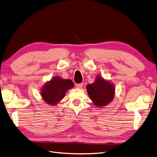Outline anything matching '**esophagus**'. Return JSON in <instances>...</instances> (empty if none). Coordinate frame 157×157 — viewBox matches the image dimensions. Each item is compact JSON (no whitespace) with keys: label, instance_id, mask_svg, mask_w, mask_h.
I'll list each match as a JSON object with an SVG mask.
<instances>
[{"label":"esophagus","instance_id":"34e87169","mask_svg":"<svg viewBox=\"0 0 157 157\" xmlns=\"http://www.w3.org/2000/svg\"><path fill=\"white\" fill-rule=\"evenodd\" d=\"M83 86V83H80V84H77L76 85V87L77 88H82V87Z\"/></svg>","mask_w":157,"mask_h":157}]
</instances>
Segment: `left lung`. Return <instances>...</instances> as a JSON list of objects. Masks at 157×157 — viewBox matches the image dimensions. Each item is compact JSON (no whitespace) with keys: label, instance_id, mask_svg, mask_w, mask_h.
<instances>
[{"label":"left lung","instance_id":"obj_1","mask_svg":"<svg viewBox=\"0 0 157 157\" xmlns=\"http://www.w3.org/2000/svg\"><path fill=\"white\" fill-rule=\"evenodd\" d=\"M90 99L97 107H103L111 103L115 96V86L98 75L95 82L86 86Z\"/></svg>","mask_w":157,"mask_h":157}]
</instances>
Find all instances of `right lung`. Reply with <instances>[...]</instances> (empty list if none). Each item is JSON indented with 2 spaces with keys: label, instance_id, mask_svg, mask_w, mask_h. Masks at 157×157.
<instances>
[{
  "label": "right lung",
  "instance_id": "1",
  "mask_svg": "<svg viewBox=\"0 0 157 157\" xmlns=\"http://www.w3.org/2000/svg\"><path fill=\"white\" fill-rule=\"evenodd\" d=\"M74 86L71 80L54 77L42 86L40 96L42 99L50 105L58 103L65 96L67 90Z\"/></svg>",
  "mask_w": 157,
  "mask_h": 157
}]
</instances>
